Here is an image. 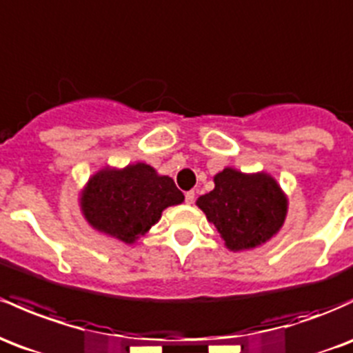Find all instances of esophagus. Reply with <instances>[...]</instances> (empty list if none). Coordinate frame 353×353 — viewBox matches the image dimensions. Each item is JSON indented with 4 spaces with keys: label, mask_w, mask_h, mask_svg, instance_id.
I'll return each instance as SVG.
<instances>
[{
    "label": "esophagus",
    "mask_w": 353,
    "mask_h": 353,
    "mask_svg": "<svg viewBox=\"0 0 353 353\" xmlns=\"http://www.w3.org/2000/svg\"><path fill=\"white\" fill-rule=\"evenodd\" d=\"M194 197H196L194 191H189V192H185V203H188V204H192V203H194Z\"/></svg>",
    "instance_id": "obj_1"
}]
</instances>
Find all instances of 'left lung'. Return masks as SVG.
Masks as SVG:
<instances>
[{"instance_id": "1", "label": "left lung", "mask_w": 353, "mask_h": 353, "mask_svg": "<svg viewBox=\"0 0 353 353\" xmlns=\"http://www.w3.org/2000/svg\"><path fill=\"white\" fill-rule=\"evenodd\" d=\"M196 204L231 251L251 250L273 238L288 209L285 192L270 174H243L233 168L216 174L214 189Z\"/></svg>"}]
</instances>
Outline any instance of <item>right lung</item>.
Listing matches in <instances>:
<instances>
[{
  "label": "right lung",
  "mask_w": 353,
  "mask_h": 353,
  "mask_svg": "<svg viewBox=\"0 0 353 353\" xmlns=\"http://www.w3.org/2000/svg\"><path fill=\"white\" fill-rule=\"evenodd\" d=\"M183 201L184 194L169 176L137 162L94 174L82 191L80 208L94 230L132 245L161 219L165 208Z\"/></svg>",
  "instance_id": "obj_1"
}]
</instances>
